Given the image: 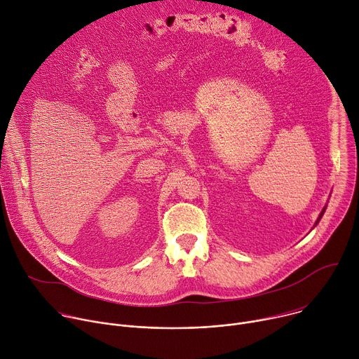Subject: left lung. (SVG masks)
I'll return each instance as SVG.
<instances>
[{
    "label": "left lung",
    "mask_w": 359,
    "mask_h": 359,
    "mask_svg": "<svg viewBox=\"0 0 359 359\" xmlns=\"http://www.w3.org/2000/svg\"><path fill=\"white\" fill-rule=\"evenodd\" d=\"M325 208H327V205H325ZM325 208H324V210H323V211H321V214H320V217H318V219H316V222H315V225H316V224H318V222H320V219H321V218H323V215H324V212H325Z\"/></svg>",
    "instance_id": "1"
}]
</instances>
